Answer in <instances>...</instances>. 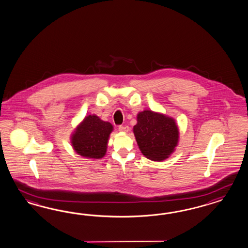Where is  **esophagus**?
Returning <instances> with one entry per match:
<instances>
[{
	"mask_svg": "<svg viewBox=\"0 0 248 248\" xmlns=\"http://www.w3.org/2000/svg\"><path fill=\"white\" fill-rule=\"evenodd\" d=\"M118 130H119L120 132H123V133H127L128 131H129V127H128V126H123V125H120L119 128H118Z\"/></svg>",
	"mask_w": 248,
	"mask_h": 248,
	"instance_id": "esophagus-1",
	"label": "esophagus"
}]
</instances>
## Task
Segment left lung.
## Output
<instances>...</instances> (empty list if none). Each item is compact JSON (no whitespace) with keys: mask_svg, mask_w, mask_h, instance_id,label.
Returning a JSON list of instances; mask_svg holds the SVG:
<instances>
[{"mask_svg":"<svg viewBox=\"0 0 248 248\" xmlns=\"http://www.w3.org/2000/svg\"><path fill=\"white\" fill-rule=\"evenodd\" d=\"M133 130L141 154L151 161L166 160L178 146L179 127L174 118L166 114L152 110L139 112Z\"/></svg>","mask_w":248,"mask_h":248,"instance_id":"obj_1","label":"left lung"}]
</instances>
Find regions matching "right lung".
Segmentation results:
<instances>
[{
	"label": "right lung",
	"instance_id": "obj_1",
	"mask_svg": "<svg viewBox=\"0 0 248 248\" xmlns=\"http://www.w3.org/2000/svg\"><path fill=\"white\" fill-rule=\"evenodd\" d=\"M114 127L95 114H88L76 127L70 141L75 152L87 159L98 160L107 154L109 136Z\"/></svg>",
	"mask_w": 248,
	"mask_h": 248
}]
</instances>
